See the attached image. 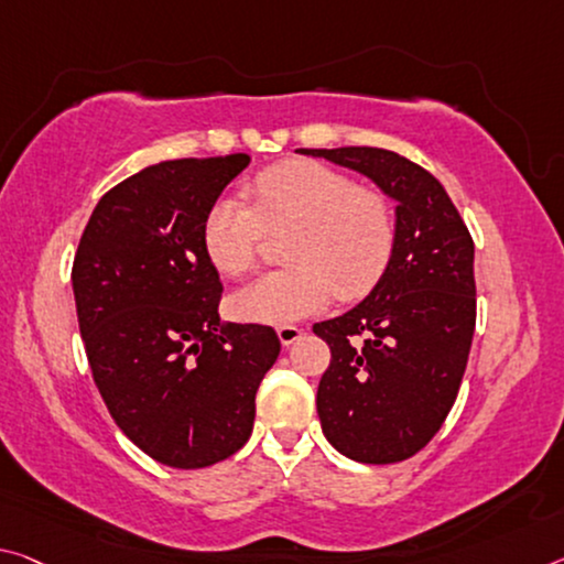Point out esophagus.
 <instances>
[{
    "label": "esophagus",
    "instance_id": "obj_1",
    "mask_svg": "<svg viewBox=\"0 0 564 564\" xmlns=\"http://www.w3.org/2000/svg\"><path fill=\"white\" fill-rule=\"evenodd\" d=\"M301 336H303V328H299V326H281L279 328V338L283 346H293Z\"/></svg>",
    "mask_w": 564,
    "mask_h": 564
}]
</instances>
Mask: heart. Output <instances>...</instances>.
I'll use <instances>...</instances> for the list:
<instances>
[{"mask_svg": "<svg viewBox=\"0 0 564 564\" xmlns=\"http://www.w3.org/2000/svg\"><path fill=\"white\" fill-rule=\"evenodd\" d=\"M246 203L218 198L200 223V246L220 275L240 279L256 265L263 234L291 228L281 271L258 279L234 299V311L258 324H289L354 301L387 273L397 248L391 203L356 177L321 160H283L248 181Z\"/></svg>", "mask_w": 564, "mask_h": 564, "instance_id": "obj_1", "label": "heart"}]
</instances>
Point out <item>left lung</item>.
I'll list each match as a JSON object with an SVG mask.
<instances>
[{
    "instance_id": "1",
    "label": "left lung",
    "mask_w": 564,
    "mask_h": 564,
    "mask_svg": "<svg viewBox=\"0 0 564 564\" xmlns=\"http://www.w3.org/2000/svg\"><path fill=\"white\" fill-rule=\"evenodd\" d=\"M371 177L397 200V248L359 306L321 321L330 348L316 409L326 440L364 464L414 457L459 394L477 324L475 240L442 183L381 148L301 150Z\"/></svg>"
}]
</instances>
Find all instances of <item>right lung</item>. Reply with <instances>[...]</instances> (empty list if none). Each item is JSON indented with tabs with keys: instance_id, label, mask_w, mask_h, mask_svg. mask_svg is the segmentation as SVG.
Here are the masks:
<instances>
[{
	"instance_id": "obj_1",
	"label": "right lung",
	"mask_w": 564,
	"mask_h": 564,
	"mask_svg": "<svg viewBox=\"0 0 564 564\" xmlns=\"http://www.w3.org/2000/svg\"><path fill=\"white\" fill-rule=\"evenodd\" d=\"M250 158L165 160L107 191L73 263L79 334L107 411L148 457L203 469L248 442L281 354L271 326L220 324L200 223Z\"/></svg>"
}]
</instances>
